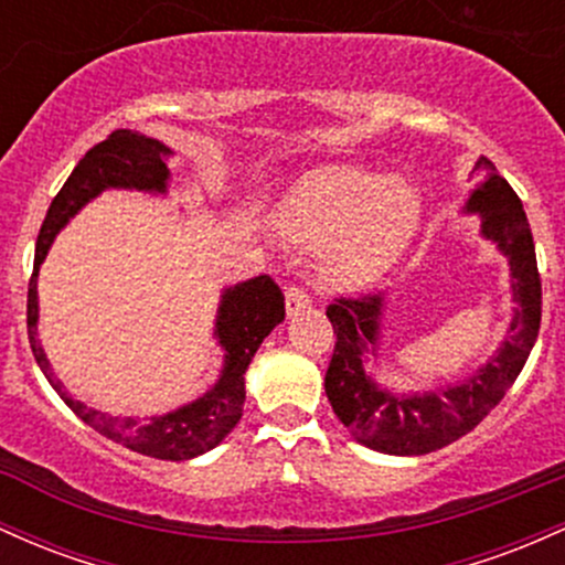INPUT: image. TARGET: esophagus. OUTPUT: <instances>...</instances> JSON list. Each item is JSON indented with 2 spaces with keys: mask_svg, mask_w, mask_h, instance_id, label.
<instances>
[{
  "mask_svg": "<svg viewBox=\"0 0 565 565\" xmlns=\"http://www.w3.org/2000/svg\"><path fill=\"white\" fill-rule=\"evenodd\" d=\"M309 307H312V301H309L307 290L299 288V285H288V288H285V312L290 317L303 312V309Z\"/></svg>",
  "mask_w": 565,
  "mask_h": 565,
  "instance_id": "1",
  "label": "esophagus"
}]
</instances>
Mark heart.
Returning <instances> with one entry per match:
<instances>
[{
  "instance_id": "obj_1",
  "label": "heart",
  "mask_w": 565,
  "mask_h": 565,
  "mask_svg": "<svg viewBox=\"0 0 565 565\" xmlns=\"http://www.w3.org/2000/svg\"><path fill=\"white\" fill-rule=\"evenodd\" d=\"M419 192L405 179L360 168H328L290 192L280 211L285 237L322 245V277L360 288L384 275L419 226Z\"/></svg>"
}]
</instances>
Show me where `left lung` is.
<instances>
[{
    "mask_svg": "<svg viewBox=\"0 0 565 565\" xmlns=\"http://www.w3.org/2000/svg\"><path fill=\"white\" fill-rule=\"evenodd\" d=\"M475 173L483 181L472 192L467 211L480 213V234L510 258L512 299L518 303L504 344L478 373L440 392H386L363 367L365 354H376L379 347L382 294H363L358 299L341 296L326 309L335 333L326 395L354 440L373 451L422 456L451 446L497 408L534 350L542 322V280L523 202L488 157L475 162Z\"/></svg>",
    "mask_w": 565,
    "mask_h": 565,
    "instance_id": "8db88e82",
    "label": "left lung"
}]
</instances>
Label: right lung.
I'll use <instances>...</instances> for the list:
<instances>
[{
	"label": "right lung",
	"mask_w": 565,
	"mask_h": 565,
	"mask_svg": "<svg viewBox=\"0 0 565 565\" xmlns=\"http://www.w3.org/2000/svg\"><path fill=\"white\" fill-rule=\"evenodd\" d=\"M164 149L154 138H146L136 130H114L106 141L95 143L77 168L72 170L68 181L55 194L53 205L42 221L40 237H36L34 271L29 280V303H26V326L29 344L34 352L36 365L53 384V390L63 397V403L79 416L82 422L90 424L95 433L109 437L114 443H122L130 451L151 456V459L183 461L211 451L226 435L232 433L234 424L243 416L245 405V371H248L253 354L271 328L285 320V296L269 275L253 277L248 282H239L226 288L221 296L218 320H215V339L224 347L226 360L221 379L213 390L198 397L194 403L183 405L164 416H151V419H132V416H109L100 411L87 408L72 395H66L63 384L55 379L53 367L44 358L40 339H36V317H40V303H36V275L40 264L47 256L55 234H58L66 221L98 198L104 189H141V192H164L168 186V164Z\"/></svg>",
	"instance_id": "add662e5"
}]
</instances>
